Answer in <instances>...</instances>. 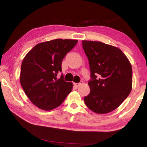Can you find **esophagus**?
Returning <instances> with one entry per match:
<instances>
[{
  "label": "esophagus",
  "mask_w": 147,
  "mask_h": 147,
  "mask_svg": "<svg viewBox=\"0 0 147 147\" xmlns=\"http://www.w3.org/2000/svg\"><path fill=\"white\" fill-rule=\"evenodd\" d=\"M83 84V81H81L80 83H74V86L75 87H78Z\"/></svg>",
  "instance_id": "esophagus-1"
}]
</instances>
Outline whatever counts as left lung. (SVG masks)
Returning a JSON list of instances; mask_svg holds the SVG:
<instances>
[{
  "label": "left lung",
  "instance_id": "1",
  "mask_svg": "<svg viewBox=\"0 0 147 147\" xmlns=\"http://www.w3.org/2000/svg\"><path fill=\"white\" fill-rule=\"evenodd\" d=\"M91 79L90 93L84 98L88 108L108 113L121 105L132 88V68L121 49L99 41H82Z\"/></svg>",
  "mask_w": 147,
  "mask_h": 147
}]
</instances>
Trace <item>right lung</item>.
<instances>
[{
	"mask_svg": "<svg viewBox=\"0 0 147 147\" xmlns=\"http://www.w3.org/2000/svg\"><path fill=\"white\" fill-rule=\"evenodd\" d=\"M76 39H56L36 45L24 57L21 64L20 82L35 106L49 111L63 103L73 84L61 75V62L76 45Z\"/></svg>",
	"mask_w": 147,
	"mask_h": 147,
	"instance_id": "add662e5",
	"label": "right lung"
}]
</instances>
